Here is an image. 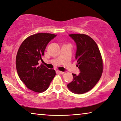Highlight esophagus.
Returning <instances> with one entry per match:
<instances>
[{
	"label": "esophagus",
	"instance_id": "obj_1",
	"mask_svg": "<svg viewBox=\"0 0 121 121\" xmlns=\"http://www.w3.org/2000/svg\"><path fill=\"white\" fill-rule=\"evenodd\" d=\"M57 73H61V74H63V73H64V72H63V71H57Z\"/></svg>",
	"mask_w": 121,
	"mask_h": 121
}]
</instances>
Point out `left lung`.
<instances>
[{
  "mask_svg": "<svg viewBox=\"0 0 121 121\" xmlns=\"http://www.w3.org/2000/svg\"><path fill=\"white\" fill-rule=\"evenodd\" d=\"M69 36L76 43L75 58L80 73H72L73 79L67 85L74 93L83 94L95 86L103 71V62L98 46L94 40L84 34H71Z\"/></svg>",
  "mask_w": 121,
  "mask_h": 121,
  "instance_id": "8db88e82",
  "label": "left lung"
}]
</instances>
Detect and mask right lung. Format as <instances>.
Returning <instances> with one entry per match:
<instances>
[{"instance_id": "right-lung-1", "label": "right lung", "mask_w": 121, "mask_h": 121, "mask_svg": "<svg viewBox=\"0 0 121 121\" xmlns=\"http://www.w3.org/2000/svg\"><path fill=\"white\" fill-rule=\"evenodd\" d=\"M57 35L37 33L22 42L16 58V66L19 78L26 86L35 92H43L48 88L56 75L53 69L39 65L47 45Z\"/></svg>"}]
</instances>
